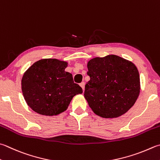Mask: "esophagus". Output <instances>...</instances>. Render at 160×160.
I'll return each mask as SVG.
<instances>
[{
    "mask_svg": "<svg viewBox=\"0 0 160 160\" xmlns=\"http://www.w3.org/2000/svg\"><path fill=\"white\" fill-rule=\"evenodd\" d=\"M80 86L81 87V88H82L83 90L84 91V90H85V82H81L80 83Z\"/></svg>",
    "mask_w": 160,
    "mask_h": 160,
    "instance_id": "obj_1",
    "label": "esophagus"
}]
</instances>
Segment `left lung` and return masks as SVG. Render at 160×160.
Wrapping results in <instances>:
<instances>
[{
	"label": "left lung",
	"mask_w": 160,
	"mask_h": 160,
	"mask_svg": "<svg viewBox=\"0 0 160 160\" xmlns=\"http://www.w3.org/2000/svg\"><path fill=\"white\" fill-rule=\"evenodd\" d=\"M87 68L90 79L84 98L96 115L115 118L133 107L141 90L139 73L133 62L110 54L90 59Z\"/></svg>",
	"instance_id": "left-lung-1"
}]
</instances>
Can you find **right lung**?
Returning <instances> with one entry per match:
<instances>
[{"instance_id":"obj_1","label":"right lung","mask_w":160,"mask_h":160,"mask_svg":"<svg viewBox=\"0 0 160 160\" xmlns=\"http://www.w3.org/2000/svg\"><path fill=\"white\" fill-rule=\"evenodd\" d=\"M68 62L44 58L27 70L22 79V90L28 107L40 115L53 116L68 109L74 96L83 90L65 72Z\"/></svg>"}]
</instances>
